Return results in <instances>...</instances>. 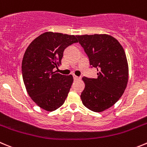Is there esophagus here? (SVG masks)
<instances>
[{
	"label": "esophagus",
	"instance_id": "1",
	"mask_svg": "<svg viewBox=\"0 0 147 147\" xmlns=\"http://www.w3.org/2000/svg\"><path fill=\"white\" fill-rule=\"evenodd\" d=\"M73 78L75 80H80V77H78V76H76V75H73Z\"/></svg>",
	"mask_w": 147,
	"mask_h": 147
}]
</instances>
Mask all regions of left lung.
Here are the masks:
<instances>
[{
  "mask_svg": "<svg viewBox=\"0 0 147 147\" xmlns=\"http://www.w3.org/2000/svg\"><path fill=\"white\" fill-rule=\"evenodd\" d=\"M88 57L90 65L96 68L97 78L83 77L85 88L80 98L85 107L94 112L109 109L124 93L128 80V65L123 46L106 34L76 35Z\"/></svg>",
  "mask_w": 147,
  "mask_h": 147,
  "instance_id": "1",
  "label": "left lung"
}]
</instances>
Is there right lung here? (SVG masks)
<instances>
[{"mask_svg": "<svg viewBox=\"0 0 147 147\" xmlns=\"http://www.w3.org/2000/svg\"><path fill=\"white\" fill-rule=\"evenodd\" d=\"M78 42L75 35L47 32L27 47L22 63L23 81L29 96L42 109L51 112L64 103L73 77L53 69L61 64L64 49Z\"/></svg>", "mask_w": 147, "mask_h": 147, "instance_id": "1", "label": "right lung"}]
</instances>
